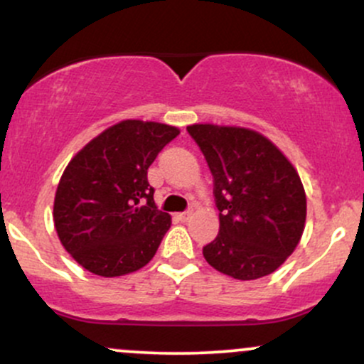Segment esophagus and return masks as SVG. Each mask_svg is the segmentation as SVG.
Segmentation results:
<instances>
[{
	"instance_id": "esophagus-1",
	"label": "esophagus",
	"mask_w": 364,
	"mask_h": 364,
	"mask_svg": "<svg viewBox=\"0 0 364 364\" xmlns=\"http://www.w3.org/2000/svg\"><path fill=\"white\" fill-rule=\"evenodd\" d=\"M190 215H191V210H186V212H179V214H178V219H179V220H183V223H185V220L190 219Z\"/></svg>"
}]
</instances>
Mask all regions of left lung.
Wrapping results in <instances>:
<instances>
[{
    "mask_svg": "<svg viewBox=\"0 0 364 364\" xmlns=\"http://www.w3.org/2000/svg\"><path fill=\"white\" fill-rule=\"evenodd\" d=\"M214 178L219 235L203 246L215 270L240 281L272 274L294 252L306 220V195L296 169L253 129L191 124Z\"/></svg>",
    "mask_w": 364,
    "mask_h": 364,
    "instance_id": "8db88e82",
    "label": "left lung"
}]
</instances>
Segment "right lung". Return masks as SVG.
I'll return each instance as SVG.
<instances>
[{
  "label": "right lung",
  "mask_w": 364,
  "mask_h": 364,
  "mask_svg": "<svg viewBox=\"0 0 364 364\" xmlns=\"http://www.w3.org/2000/svg\"><path fill=\"white\" fill-rule=\"evenodd\" d=\"M179 129L127 119L104 129L66 166L54 196L61 245L85 270L118 277L152 260L171 228L147 171Z\"/></svg>",
  "instance_id": "right-lung-1"
}]
</instances>
